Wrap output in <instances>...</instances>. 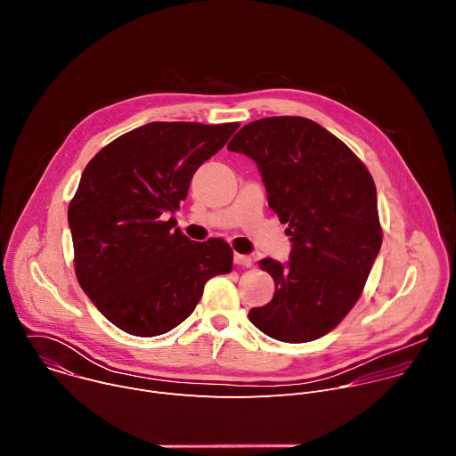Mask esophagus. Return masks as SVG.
I'll return each instance as SVG.
<instances>
[{"mask_svg": "<svg viewBox=\"0 0 456 456\" xmlns=\"http://www.w3.org/2000/svg\"><path fill=\"white\" fill-rule=\"evenodd\" d=\"M234 264L238 265V267H250L252 265V257L250 256H247V254H234Z\"/></svg>", "mask_w": 456, "mask_h": 456, "instance_id": "34e87169", "label": "esophagus"}]
</instances>
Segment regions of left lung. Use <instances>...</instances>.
Returning a JSON list of instances; mask_svg holds the SVG:
<instances>
[{
  "instance_id": "left-lung-1",
  "label": "left lung",
  "mask_w": 456,
  "mask_h": 456,
  "mask_svg": "<svg viewBox=\"0 0 456 456\" xmlns=\"http://www.w3.org/2000/svg\"><path fill=\"white\" fill-rule=\"evenodd\" d=\"M227 150L256 162L292 241L287 264L259 262L276 292L248 317L283 343L319 339L352 310L380 250L373 178L345 142L305 117L248 122Z\"/></svg>"
}]
</instances>
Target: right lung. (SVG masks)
I'll return each mask as SVG.
<instances>
[{"mask_svg":"<svg viewBox=\"0 0 456 456\" xmlns=\"http://www.w3.org/2000/svg\"><path fill=\"white\" fill-rule=\"evenodd\" d=\"M238 122H150L102 148L69 206L76 276L117 329L155 338L187 319L206 283L232 269L220 240H189L173 220L189 182Z\"/></svg>","mask_w":456,"mask_h":456,"instance_id":"obj_1","label":"right lung"}]
</instances>
